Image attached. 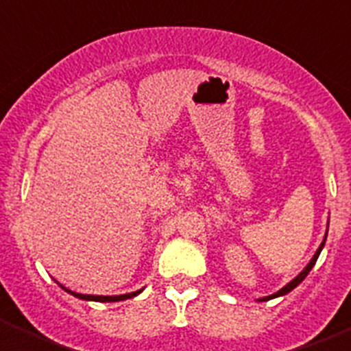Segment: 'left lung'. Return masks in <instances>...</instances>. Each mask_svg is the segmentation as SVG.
<instances>
[{
  "label": "left lung",
  "mask_w": 351,
  "mask_h": 351,
  "mask_svg": "<svg viewBox=\"0 0 351 351\" xmlns=\"http://www.w3.org/2000/svg\"><path fill=\"white\" fill-rule=\"evenodd\" d=\"M327 230H328V223H327ZM325 241H327V232H325V237H324V241H322L320 247H318V250H316V253H315V255H313V258L309 260V263H308V265H306V267H304L302 271H300L299 274H297L295 278H293V280L290 281V283H287V285H285V287L281 288V290H278V291H276V293H272V295H267V297H262V299H258L260 302H263V300H271V299H276V297L287 295V293H290V291L293 290V288H295V287H299V285L302 283L304 280H306V276L309 274V271H311V269L315 267L316 260H318V256H320L322 250H324V246H325Z\"/></svg>",
  "instance_id": "8db88e82"
}]
</instances>
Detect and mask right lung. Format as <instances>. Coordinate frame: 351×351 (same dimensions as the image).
<instances>
[{"instance_id": "add662e5", "label": "right lung", "mask_w": 351, "mask_h": 351, "mask_svg": "<svg viewBox=\"0 0 351 351\" xmlns=\"http://www.w3.org/2000/svg\"><path fill=\"white\" fill-rule=\"evenodd\" d=\"M64 291H68L70 295L77 297V299H82V300H95V302H117V300H126V299H132V297L138 295L144 288L137 291H132V293H123V295H84V293H77V291H71L68 288H64L63 285H60Z\"/></svg>"}]
</instances>
